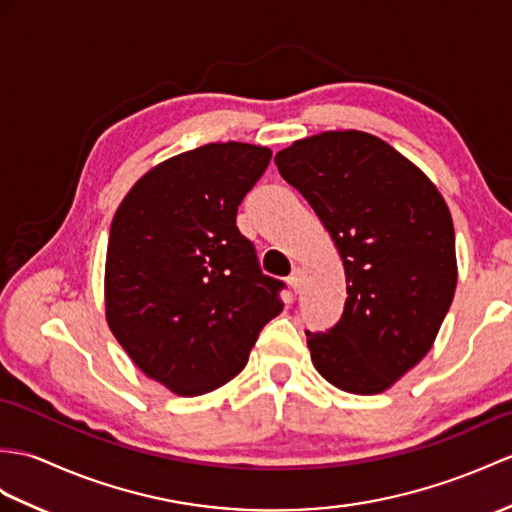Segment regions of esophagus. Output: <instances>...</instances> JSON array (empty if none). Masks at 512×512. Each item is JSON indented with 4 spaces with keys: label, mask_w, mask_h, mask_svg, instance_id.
Wrapping results in <instances>:
<instances>
[{
    "label": "esophagus",
    "mask_w": 512,
    "mask_h": 512,
    "mask_svg": "<svg viewBox=\"0 0 512 512\" xmlns=\"http://www.w3.org/2000/svg\"><path fill=\"white\" fill-rule=\"evenodd\" d=\"M288 283H290V288L294 292H299L301 290V283H303V270L301 268H294L292 275L288 277Z\"/></svg>",
    "instance_id": "34e87169"
}]
</instances>
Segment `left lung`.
I'll return each mask as SVG.
<instances>
[{"mask_svg":"<svg viewBox=\"0 0 512 512\" xmlns=\"http://www.w3.org/2000/svg\"><path fill=\"white\" fill-rule=\"evenodd\" d=\"M334 240L347 301L327 334L305 331L316 371L377 395L417 366L454 301L458 266L445 198L417 165L362 130H327L277 152Z\"/></svg>","mask_w":512,"mask_h":512,"instance_id":"8db88e82","label":"left lung"}]
</instances>
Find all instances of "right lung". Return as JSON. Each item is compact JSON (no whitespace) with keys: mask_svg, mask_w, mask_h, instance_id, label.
Wrapping results in <instances>:
<instances>
[{"mask_svg":"<svg viewBox=\"0 0 512 512\" xmlns=\"http://www.w3.org/2000/svg\"><path fill=\"white\" fill-rule=\"evenodd\" d=\"M272 152L207 144L154 165L117 207L104 268V312L141 371L196 397L233 379L283 303L261 275L237 207Z\"/></svg>","mask_w":512,"mask_h":512,"instance_id":"add662e5","label":"right lung"}]
</instances>
